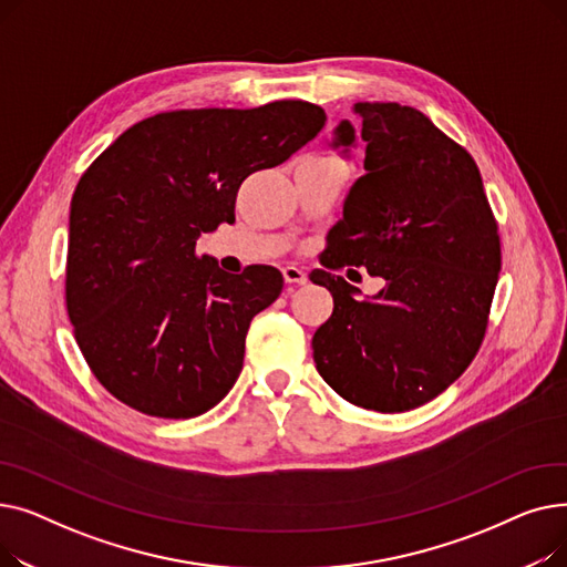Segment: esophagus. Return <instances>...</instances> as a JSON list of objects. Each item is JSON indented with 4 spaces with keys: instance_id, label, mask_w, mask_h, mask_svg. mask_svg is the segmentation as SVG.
Returning <instances> with one entry per match:
<instances>
[{
    "instance_id": "1",
    "label": "esophagus",
    "mask_w": 567,
    "mask_h": 567,
    "mask_svg": "<svg viewBox=\"0 0 567 567\" xmlns=\"http://www.w3.org/2000/svg\"><path fill=\"white\" fill-rule=\"evenodd\" d=\"M282 276H285V282H287V285H306V280H308V274L303 271V268L293 266V264H289V266L282 268Z\"/></svg>"
}]
</instances>
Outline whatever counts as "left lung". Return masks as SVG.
Listing matches in <instances>:
<instances>
[{"instance_id":"1","label":"left lung","mask_w":567,"mask_h":567,"mask_svg":"<svg viewBox=\"0 0 567 567\" xmlns=\"http://www.w3.org/2000/svg\"><path fill=\"white\" fill-rule=\"evenodd\" d=\"M361 128L340 122L333 148L363 144V176L326 236V268L363 266L383 289H359L315 268L333 293L312 351L347 402L398 413L443 393L478 353L501 271L498 227L475 161L415 107L355 103Z\"/></svg>"}]
</instances>
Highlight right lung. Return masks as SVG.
I'll return each mask as SVG.
<instances>
[{"mask_svg": "<svg viewBox=\"0 0 567 567\" xmlns=\"http://www.w3.org/2000/svg\"><path fill=\"white\" fill-rule=\"evenodd\" d=\"M326 112L306 101L174 110L118 135L75 186L66 308L78 347L118 402L156 419L214 409L244 368L274 266L227 274L197 238L234 223L244 178L306 146Z\"/></svg>", "mask_w": 567, "mask_h": 567, "instance_id": "obj_1", "label": "right lung"}]
</instances>
